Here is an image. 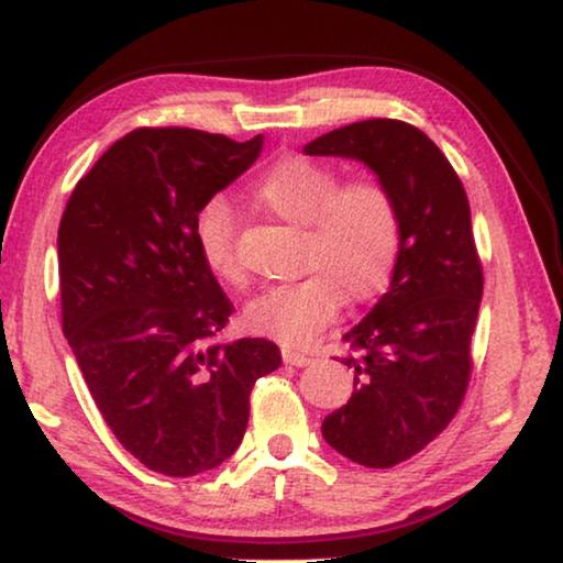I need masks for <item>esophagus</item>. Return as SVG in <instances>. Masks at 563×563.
I'll list each match as a JSON object with an SVG mask.
<instances>
[{
    "mask_svg": "<svg viewBox=\"0 0 563 563\" xmlns=\"http://www.w3.org/2000/svg\"><path fill=\"white\" fill-rule=\"evenodd\" d=\"M282 354H284V362H287V365H294V367H305L311 362V354H305V352L291 350V347H284Z\"/></svg>",
    "mask_w": 563,
    "mask_h": 563,
    "instance_id": "esophagus-1",
    "label": "esophagus"
}]
</instances>
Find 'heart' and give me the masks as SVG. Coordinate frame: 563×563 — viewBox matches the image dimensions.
Here are the masks:
<instances>
[{"instance_id": "heart-1", "label": "heart", "mask_w": 563, "mask_h": 563, "mask_svg": "<svg viewBox=\"0 0 563 563\" xmlns=\"http://www.w3.org/2000/svg\"><path fill=\"white\" fill-rule=\"evenodd\" d=\"M252 198L279 219L305 227V279L272 284L246 301L249 332L287 344H307L340 314L342 294L352 305L377 297L400 258V211L383 184L340 176L305 155H287L256 180ZM196 246L209 272L241 279L233 249V213L213 198L196 216Z\"/></svg>"}]
</instances>
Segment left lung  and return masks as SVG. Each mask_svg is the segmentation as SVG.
I'll use <instances>...</instances> for the list:
<instances>
[{"label":"left lung","instance_id":"left-lung-1","mask_svg":"<svg viewBox=\"0 0 563 563\" xmlns=\"http://www.w3.org/2000/svg\"><path fill=\"white\" fill-rule=\"evenodd\" d=\"M307 155L357 161L400 211V258L390 287L342 336L354 372L347 405L322 435L365 468H393L448 428L471 377V336L483 269L461 178L430 137L402 120H362L305 145Z\"/></svg>","mask_w":563,"mask_h":563}]
</instances>
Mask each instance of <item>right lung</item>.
<instances>
[{"instance_id":"obj_1","label":"right lung","mask_w":563,"mask_h":563,"mask_svg":"<svg viewBox=\"0 0 563 563\" xmlns=\"http://www.w3.org/2000/svg\"><path fill=\"white\" fill-rule=\"evenodd\" d=\"M191 128H137L80 178L57 231L63 332L112 435L145 468L188 478L236 453L264 336L221 342L233 305L198 254L196 216L254 166Z\"/></svg>"}]
</instances>
